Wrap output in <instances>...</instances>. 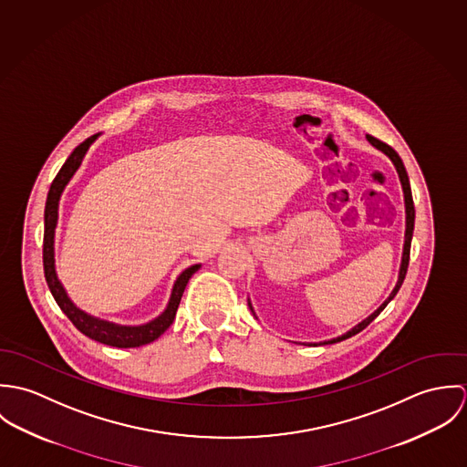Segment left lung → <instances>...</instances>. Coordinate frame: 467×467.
I'll return each mask as SVG.
<instances>
[{"label":"left lung","instance_id":"8db88e82","mask_svg":"<svg viewBox=\"0 0 467 467\" xmlns=\"http://www.w3.org/2000/svg\"><path fill=\"white\" fill-rule=\"evenodd\" d=\"M367 140L376 147V149H379V150H383L390 160H392V163L396 165V169H398V174H400V185H402V192H404V206H406V234H404V250H402V261H400V280H398V284H396V287H394V291L390 293V296H389V300H385L379 307H378V311H374L368 318H365L361 324H358L354 329H350L348 333L341 334V336H337V337H334V339H329V341H324V343H337V341H341V339H347V337H350V336H354V334L359 333V331H363L387 306H389V302L398 295V291H400V285H402V280H404V276H406V271H408V263H410V246H411V235H413V224H415V206H413V198H411V189H410V180H408V174H406V169H404V165H402V160L400 158V154L390 147V145H387L385 141H381V140H378V138H374V136H370V134H367ZM250 307H252V304H250Z\"/></svg>","mask_w":467,"mask_h":467}]
</instances>
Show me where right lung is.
Wrapping results in <instances>:
<instances>
[{"mask_svg": "<svg viewBox=\"0 0 467 467\" xmlns=\"http://www.w3.org/2000/svg\"><path fill=\"white\" fill-rule=\"evenodd\" d=\"M99 134H93L89 138H86L80 145H77L73 149V152L67 156L65 165L61 167V171L57 172L56 180L50 185L48 191V198H47V206H45V237H43V266H45V278L47 284L57 302V306L61 307V311L69 318V322L80 331L86 334L88 337L100 341L104 345L109 347H119V348H131V347H141L147 345L150 341H154L156 337H160L165 333L171 324L174 322L180 300L183 296V291L187 287V282L191 280V276L200 269L201 265L187 267L176 280L172 293H171V300L167 309L152 322L145 324V326H138V327H128V326H117L100 318H93L89 315H86L84 311H80L78 307L73 306V302L67 298V291L63 287V284L57 278L56 273V259H54V235H56V226H57V208H59V200L61 194L67 185V182L71 180V176L75 174V171L80 167L82 158L86 154V150L89 149V145L97 140Z\"/></svg>", "mask_w": 467, "mask_h": 467, "instance_id": "1", "label": "right lung"}]
</instances>
